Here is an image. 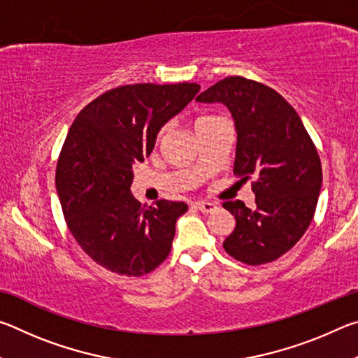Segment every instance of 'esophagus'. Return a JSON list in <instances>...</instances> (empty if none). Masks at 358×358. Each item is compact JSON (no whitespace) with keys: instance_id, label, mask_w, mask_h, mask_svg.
Masks as SVG:
<instances>
[{"instance_id":"esophagus-1","label":"esophagus","mask_w":358,"mask_h":358,"mask_svg":"<svg viewBox=\"0 0 358 358\" xmlns=\"http://www.w3.org/2000/svg\"><path fill=\"white\" fill-rule=\"evenodd\" d=\"M194 205H196V208L201 210L202 213H211V211L216 210V205L213 202H196Z\"/></svg>"}]
</instances>
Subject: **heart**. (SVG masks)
Returning a JSON list of instances; mask_svg holds the SVG:
<instances>
[{"instance_id": "obj_1", "label": "heart", "mask_w": 358, "mask_h": 358, "mask_svg": "<svg viewBox=\"0 0 358 358\" xmlns=\"http://www.w3.org/2000/svg\"><path fill=\"white\" fill-rule=\"evenodd\" d=\"M216 117H201L197 120V123L196 124H199V123H205V121H210V120H215ZM162 134H164V129H162L159 134H157V138H161L162 137Z\"/></svg>"}]
</instances>
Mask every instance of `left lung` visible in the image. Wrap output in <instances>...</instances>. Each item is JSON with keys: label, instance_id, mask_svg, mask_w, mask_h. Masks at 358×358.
<instances>
[{"label": "left lung", "instance_id": "left-lung-1", "mask_svg": "<svg viewBox=\"0 0 358 358\" xmlns=\"http://www.w3.org/2000/svg\"><path fill=\"white\" fill-rule=\"evenodd\" d=\"M221 102L235 120L237 153L234 173L252 181L256 208L224 202L235 229L224 250L246 265H262L292 250L316 213L322 166L316 145L289 102L250 78L232 76L196 98Z\"/></svg>", "mask_w": 358, "mask_h": 358}]
</instances>
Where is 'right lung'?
<instances>
[{
	"label": "right lung",
	"mask_w": 358,
	"mask_h": 358,
	"mask_svg": "<svg viewBox=\"0 0 358 358\" xmlns=\"http://www.w3.org/2000/svg\"><path fill=\"white\" fill-rule=\"evenodd\" d=\"M197 83H134L83 107L63 143L55 185L66 224L82 250L113 273L142 276L164 262L185 202L141 203L132 166L155 148L169 120L199 93Z\"/></svg>",
	"instance_id": "obj_1"
}]
</instances>
